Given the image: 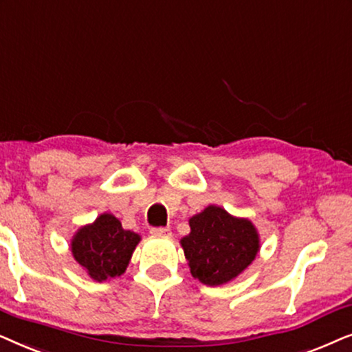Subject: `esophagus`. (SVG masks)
Listing matches in <instances>:
<instances>
[{"mask_svg": "<svg viewBox=\"0 0 352 352\" xmlns=\"http://www.w3.org/2000/svg\"><path fill=\"white\" fill-rule=\"evenodd\" d=\"M149 233H151L153 236H159V238H168L172 235L170 228H164V227H154L149 230Z\"/></svg>", "mask_w": 352, "mask_h": 352, "instance_id": "obj_1", "label": "esophagus"}]
</instances>
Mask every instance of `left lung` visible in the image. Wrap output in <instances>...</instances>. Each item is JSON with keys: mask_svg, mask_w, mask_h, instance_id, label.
Segmentation results:
<instances>
[{"mask_svg": "<svg viewBox=\"0 0 352 352\" xmlns=\"http://www.w3.org/2000/svg\"><path fill=\"white\" fill-rule=\"evenodd\" d=\"M191 232L180 240L195 278L208 287L232 282L259 252V233L251 220L208 206L190 219Z\"/></svg>", "mask_w": 352, "mask_h": 352, "instance_id": "8db88e82", "label": "left lung"}]
</instances>
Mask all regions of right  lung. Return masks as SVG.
Here are the masks:
<instances>
[{"label":"right lung","mask_w":352,"mask_h":352,"mask_svg":"<svg viewBox=\"0 0 352 352\" xmlns=\"http://www.w3.org/2000/svg\"><path fill=\"white\" fill-rule=\"evenodd\" d=\"M140 240L138 233L124 230L119 219L104 212L75 233L70 250L93 280L104 282L124 274Z\"/></svg>","instance_id":"right-lung-1"}]
</instances>
